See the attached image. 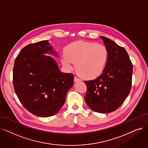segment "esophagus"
<instances>
[{"mask_svg": "<svg viewBox=\"0 0 148 148\" xmlns=\"http://www.w3.org/2000/svg\"><path fill=\"white\" fill-rule=\"evenodd\" d=\"M74 82H81V80L80 79H79L78 77H74Z\"/></svg>", "mask_w": 148, "mask_h": 148, "instance_id": "34e87169", "label": "esophagus"}]
</instances>
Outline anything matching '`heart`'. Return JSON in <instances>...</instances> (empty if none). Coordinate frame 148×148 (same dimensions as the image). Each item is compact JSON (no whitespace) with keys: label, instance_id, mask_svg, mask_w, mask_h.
I'll return each mask as SVG.
<instances>
[{"label":"heart","instance_id":"b5f03b06","mask_svg":"<svg viewBox=\"0 0 148 148\" xmlns=\"http://www.w3.org/2000/svg\"><path fill=\"white\" fill-rule=\"evenodd\" d=\"M108 56V51L105 46L81 40L70 44L66 48L62 63L68 70L73 69V63H76L77 72L82 77L92 80L103 72Z\"/></svg>","mask_w":148,"mask_h":148}]
</instances>
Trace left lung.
I'll list each match as a JSON object with an SVG mask.
<instances>
[{"label": "left lung", "mask_w": 148, "mask_h": 148, "mask_svg": "<svg viewBox=\"0 0 148 148\" xmlns=\"http://www.w3.org/2000/svg\"><path fill=\"white\" fill-rule=\"evenodd\" d=\"M108 51L103 72L94 80L85 81V100L95 112L110 113L122 105L132 85V63L126 49L106 37L100 36Z\"/></svg>", "instance_id": "left-lung-1"}]
</instances>
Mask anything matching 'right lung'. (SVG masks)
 Masks as SVG:
<instances>
[{
  "label": "right lung",
  "mask_w": 148,
  "mask_h": 148,
  "mask_svg": "<svg viewBox=\"0 0 148 148\" xmlns=\"http://www.w3.org/2000/svg\"><path fill=\"white\" fill-rule=\"evenodd\" d=\"M45 53L57 56L47 40L25 47L16 58L13 86L23 106L34 115L48 117L65 103L74 75L61 72L56 61Z\"/></svg>",
  "instance_id": "right-lung-1"
}]
</instances>
